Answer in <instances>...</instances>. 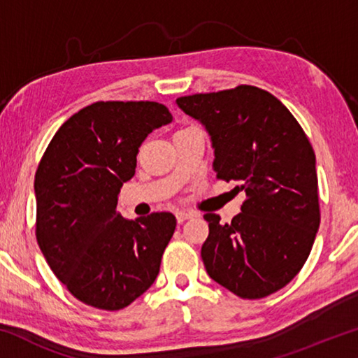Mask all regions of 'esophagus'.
Instances as JSON below:
<instances>
[{"label":"esophagus","mask_w":358,"mask_h":358,"mask_svg":"<svg viewBox=\"0 0 358 358\" xmlns=\"http://www.w3.org/2000/svg\"><path fill=\"white\" fill-rule=\"evenodd\" d=\"M177 221L178 222H185L186 220H191V217L196 216V213L194 211H187V210H181V211H177Z\"/></svg>","instance_id":"34e87169"}]
</instances>
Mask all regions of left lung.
<instances>
[{
	"mask_svg": "<svg viewBox=\"0 0 358 358\" xmlns=\"http://www.w3.org/2000/svg\"><path fill=\"white\" fill-rule=\"evenodd\" d=\"M177 106L207 129L216 177L240 181L246 194L232 222L203 215L207 273L241 299L276 292L305 265L320 222L316 155L305 131L280 99L251 85L183 96Z\"/></svg>",
	"mask_w": 358,
	"mask_h": 358,
	"instance_id": "8db88e82",
	"label": "left lung"
}]
</instances>
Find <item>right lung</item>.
<instances>
[{
    "mask_svg": "<svg viewBox=\"0 0 358 358\" xmlns=\"http://www.w3.org/2000/svg\"><path fill=\"white\" fill-rule=\"evenodd\" d=\"M171 121L157 102L99 101L64 121L42 156L36 238L53 273L85 305L123 310L159 273L175 216L126 220L117 203L136 173L138 147Z\"/></svg>",
    "mask_w": 358,
    "mask_h": 358,
    "instance_id": "1",
    "label": "right lung"
}]
</instances>
